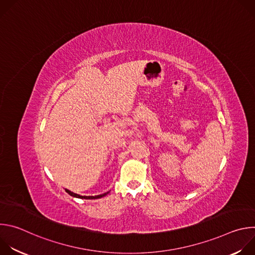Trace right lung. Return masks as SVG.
I'll list each match as a JSON object with an SVG mask.
<instances>
[{"mask_svg":"<svg viewBox=\"0 0 255 255\" xmlns=\"http://www.w3.org/2000/svg\"><path fill=\"white\" fill-rule=\"evenodd\" d=\"M65 192H66L68 195H70L71 197L79 198V199H86V200H94V199H100V198H103V197H105L106 195H108V194H109V192H107V193H105V194H102V195H98V196H81V195H78V194H76V193H72V192H70L69 190H66V189H65Z\"/></svg>","mask_w":255,"mask_h":255,"instance_id":"1","label":"right lung"}]
</instances>
